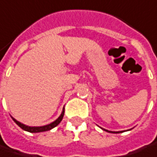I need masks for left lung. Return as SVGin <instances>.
<instances>
[{
    "mask_svg": "<svg viewBox=\"0 0 157 157\" xmlns=\"http://www.w3.org/2000/svg\"><path fill=\"white\" fill-rule=\"evenodd\" d=\"M104 130H106V129H104ZM106 131H108V132H110V133H115V134H117V133H122L123 132V131H118V132H116V131H109V130H106Z\"/></svg>",
    "mask_w": 157,
    "mask_h": 157,
    "instance_id": "obj_1",
    "label": "left lung"
}]
</instances>
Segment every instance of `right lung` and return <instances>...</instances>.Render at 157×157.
Segmentation results:
<instances>
[{
	"label": "right lung",
	"mask_w": 157,
	"mask_h": 157,
	"mask_svg": "<svg viewBox=\"0 0 157 157\" xmlns=\"http://www.w3.org/2000/svg\"><path fill=\"white\" fill-rule=\"evenodd\" d=\"M63 116H64V108H63V110H62L61 116H59L55 122H53L52 123H50V124L45 125V126H41V127H29V126L24 125V124L21 123V122H18V121H16V120H15L14 118H13V117H12V118H13L14 122H15V123H16L20 128H21L23 130H25V131H28V132H30V133H38V132H43V131H48V130H50V129H52L53 128L56 127L57 125H58L60 122H62V118H63Z\"/></svg>",
	"instance_id": "1"
}]
</instances>
